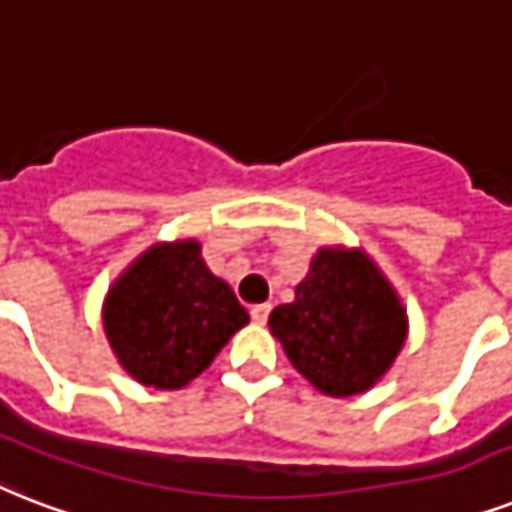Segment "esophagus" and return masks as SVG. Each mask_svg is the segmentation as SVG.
Wrapping results in <instances>:
<instances>
[{"mask_svg": "<svg viewBox=\"0 0 512 512\" xmlns=\"http://www.w3.org/2000/svg\"><path fill=\"white\" fill-rule=\"evenodd\" d=\"M269 312H272V304H253V307H251L253 323L264 326V323H267V318H269Z\"/></svg>", "mask_w": 512, "mask_h": 512, "instance_id": "1", "label": "esophagus"}]
</instances>
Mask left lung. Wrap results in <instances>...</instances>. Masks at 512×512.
<instances>
[{
    "label": "left lung",
    "mask_w": 512,
    "mask_h": 512,
    "mask_svg": "<svg viewBox=\"0 0 512 512\" xmlns=\"http://www.w3.org/2000/svg\"><path fill=\"white\" fill-rule=\"evenodd\" d=\"M269 331L320 392L371 390L398 358L408 320L398 293L363 251L320 248L296 299L269 315Z\"/></svg>",
    "instance_id": "obj_1"
}]
</instances>
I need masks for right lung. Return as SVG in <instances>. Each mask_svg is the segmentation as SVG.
Wrapping results in <instances>:
<instances>
[{
    "mask_svg": "<svg viewBox=\"0 0 512 512\" xmlns=\"http://www.w3.org/2000/svg\"><path fill=\"white\" fill-rule=\"evenodd\" d=\"M248 323L235 291L208 269L197 240L157 243L106 293L104 328L136 382L178 390Z\"/></svg>",
    "mask_w": 512,
    "mask_h": 512,
    "instance_id": "1",
    "label": "right lung"
}]
</instances>
